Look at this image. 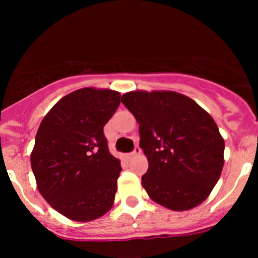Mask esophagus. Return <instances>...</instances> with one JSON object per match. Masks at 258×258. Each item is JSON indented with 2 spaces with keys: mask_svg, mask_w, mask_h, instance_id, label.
<instances>
[{
  "mask_svg": "<svg viewBox=\"0 0 258 258\" xmlns=\"http://www.w3.org/2000/svg\"><path fill=\"white\" fill-rule=\"evenodd\" d=\"M140 153H141V148H140L139 145H136L135 146V150L130 153V156L132 157V156H137V155H140Z\"/></svg>",
  "mask_w": 258,
  "mask_h": 258,
  "instance_id": "esophagus-1",
  "label": "esophagus"
}]
</instances>
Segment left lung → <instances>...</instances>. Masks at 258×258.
I'll list each match as a JSON object with an SVG mask.
<instances>
[{"label":"left lung","instance_id":"1","mask_svg":"<svg viewBox=\"0 0 258 258\" xmlns=\"http://www.w3.org/2000/svg\"><path fill=\"white\" fill-rule=\"evenodd\" d=\"M121 102L140 124V147L148 160L142 186L150 199L172 211L202 204L225 162V141L211 114L173 91H131Z\"/></svg>","mask_w":258,"mask_h":258}]
</instances>
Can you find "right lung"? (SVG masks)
I'll return each mask as SVG.
<instances>
[{"instance_id": "right-lung-1", "label": "right lung", "mask_w": 258, "mask_h": 258, "mask_svg": "<svg viewBox=\"0 0 258 258\" xmlns=\"http://www.w3.org/2000/svg\"><path fill=\"white\" fill-rule=\"evenodd\" d=\"M119 92L85 87L62 97L43 117L31 152L40 194L64 217L90 222L113 206L121 162L108 151L103 126Z\"/></svg>"}]
</instances>
